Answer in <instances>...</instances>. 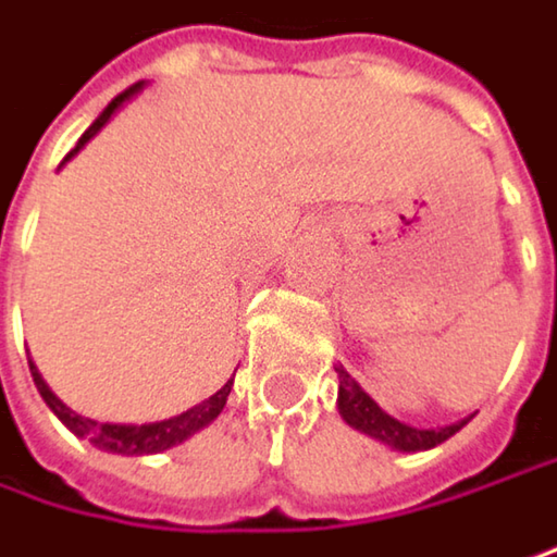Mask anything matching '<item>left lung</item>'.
I'll list each match as a JSON object with an SVG mask.
<instances>
[{
  "label": "left lung",
  "mask_w": 557,
  "mask_h": 557,
  "mask_svg": "<svg viewBox=\"0 0 557 557\" xmlns=\"http://www.w3.org/2000/svg\"><path fill=\"white\" fill-rule=\"evenodd\" d=\"M337 411H341V418H344L350 428H357L360 433H370L373 440H380V443L392 446V449H401V453L433 449V446H440L443 440H449L453 433H459V430L469 424V418H466V421L449 424V428H408V424L395 421L392 414H385L380 405H376L357 382L350 380V373L341 370V367H337Z\"/></svg>",
  "instance_id": "1"
}]
</instances>
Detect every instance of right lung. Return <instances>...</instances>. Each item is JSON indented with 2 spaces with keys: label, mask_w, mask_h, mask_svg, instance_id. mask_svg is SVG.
Returning <instances> with one entry per match:
<instances>
[{
  "label": "right lung",
  "mask_w": 557,
  "mask_h": 557,
  "mask_svg": "<svg viewBox=\"0 0 557 557\" xmlns=\"http://www.w3.org/2000/svg\"><path fill=\"white\" fill-rule=\"evenodd\" d=\"M143 88V82H136V85H129L127 91H121L104 111H101V117L91 124V127L82 133V139L76 143V149L66 156V159H73L78 149L98 133V129L104 127L108 121H111V114L127 101L129 95H136ZM63 159V162H66ZM30 367V376H34V385H37V392H40V398L50 405V411L66 424V428L73 430L76 436H85L88 443H95L98 449H108V453H121V456H149V453H162V449H169V446H177V443H184L190 433H197L200 428H207L210 421H216L220 418V411L226 408V398H228V388H232V380L216 392V395H210L207 401H200V405H194L190 411H184V414H177V418H169V421H159V424H98V421H91V418H82L76 411H70L50 388H47V382L40 380V373H37V367L34 363H27Z\"/></svg>",
  "instance_id": "add662e5"
}]
</instances>
